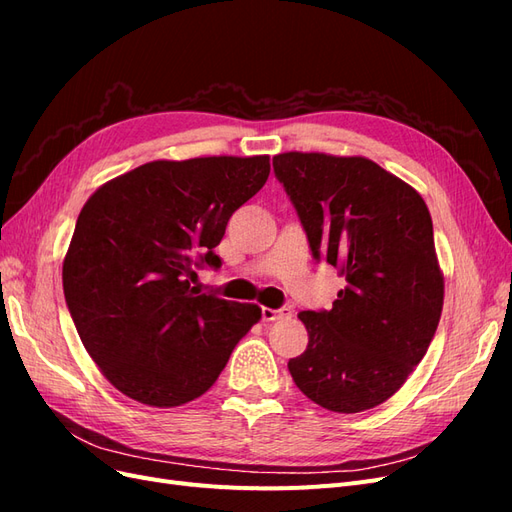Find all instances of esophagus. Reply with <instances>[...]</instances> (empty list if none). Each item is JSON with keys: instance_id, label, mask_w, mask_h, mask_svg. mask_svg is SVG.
Returning <instances> with one entry per match:
<instances>
[{"instance_id": "1", "label": "esophagus", "mask_w": 512, "mask_h": 512, "mask_svg": "<svg viewBox=\"0 0 512 512\" xmlns=\"http://www.w3.org/2000/svg\"><path fill=\"white\" fill-rule=\"evenodd\" d=\"M292 312L288 307H280V309H271V307H262V320L273 322V320H280V318H288Z\"/></svg>"}]
</instances>
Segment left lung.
I'll list each match as a JSON object with an SVG mask.
<instances>
[{"label":"left lung","instance_id":"1","mask_svg":"<svg viewBox=\"0 0 512 512\" xmlns=\"http://www.w3.org/2000/svg\"><path fill=\"white\" fill-rule=\"evenodd\" d=\"M316 260L346 277L329 312H299L309 342L288 361L301 393L354 414L393 397L438 329L444 275L431 215L412 185L361 156L273 158Z\"/></svg>","mask_w":512,"mask_h":512}]
</instances>
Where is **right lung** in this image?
Returning a JSON list of instances; mask_svg holds the SVG:
<instances>
[{"label": "right lung", "instance_id": "right-lung-1", "mask_svg": "<svg viewBox=\"0 0 512 512\" xmlns=\"http://www.w3.org/2000/svg\"><path fill=\"white\" fill-rule=\"evenodd\" d=\"M271 173L269 156L153 160L89 196L64 258V294L81 342L117 391L153 408L207 393L260 320L192 286L218 269L230 215Z\"/></svg>", "mask_w": 512, "mask_h": 512}]
</instances>
